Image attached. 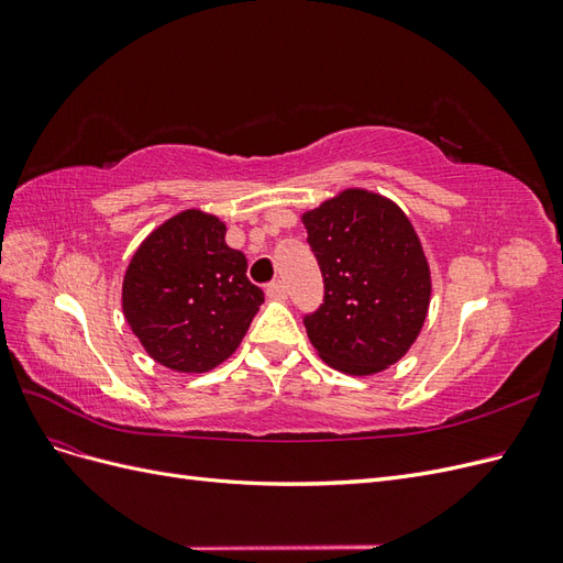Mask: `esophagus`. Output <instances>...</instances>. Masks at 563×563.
Listing matches in <instances>:
<instances>
[{
  "label": "esophagus",
  "instance_id": "34e87169",
  "mask_svg": "<svg viewBox=\"0 0 563 563\" xmlns=\"http://www.w3.org/2000/svg\"><path fill=\"white\" fill-rule=\"evenodd\" d=\"M265 291H267V296H269V298H275V300H284V298H286V294H288L284 282H272V284H267Z\"/></svg>",
  "mask_w": 563,
  "mask_h": 563
}]
</instances>
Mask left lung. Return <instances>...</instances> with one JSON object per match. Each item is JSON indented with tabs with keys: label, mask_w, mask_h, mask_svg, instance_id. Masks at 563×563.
<instances>
[{
	"label": "left lung",
	"mask_w": 563,
	"mask_h": 563,
	"mask_svg": "<svg viewBox=\"0 0 563 563\" xmlns=\"http://www.w3.org/2000/svg\"><path fill=\"white\" fill-rule=\"evenodd\" d=\"M302 223L323 279V300L302 323L321 360L352 376L399 362L432 291L411 220L380 195L345 190Z\"/></svg>",
	"instance_id": "obj_1"
}]
</instances>
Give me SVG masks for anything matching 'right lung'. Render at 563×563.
<instances>
[{
  "instance_id": "right-lung-1",
  "label": "right lung",
  "mask_w": 563,
  "mask_h": 563,
  "mask_svg": "<svg viewBox=\"0 0 563 563\" xmlns=\"http://www.w3.org/2000/svg\"><path fill=\"white\" fill-rule=\"evenodd\" d=\"M263 300L246 277L244 253L225 244V225L195 209L147 236L122 286L131 331L152 360L183 373L225 362Z\"/></svg>"
}]
</instances>
